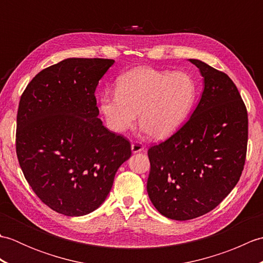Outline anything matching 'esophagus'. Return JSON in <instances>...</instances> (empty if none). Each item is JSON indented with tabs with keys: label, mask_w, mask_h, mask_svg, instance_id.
<instances>
[{
	"label": "esophagus",
	"mask_w": 263,
	"mask_h": 263,
	"mask_svg": "<svg viewBox=\"0 0 263 263\" xmlns=\"http://www.w3.org/2000/svg\"><path fill=\"white\" fill-rule=\"evenodd\" d=\"M131 149H132V153H133V154H137V153L142 152V150L144 149V146H143V144H142L141 142L136 141V142H133V143L131 144Z\"/></svg>",
	"instance_id": "esophagus-1"
}]
</instances>
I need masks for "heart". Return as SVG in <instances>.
<instances>
[{
	"label": "heart",
	"instance_id": "b5f03b06",
	"mask_svg": "<svg viewBox=\"0 0 263 263\" xmlns=\"http://www.w3.org/2000/svg\"><path fill=\"white\" fill-rule=\"evenodd\" d=\"M198 85L186 72L137 68L122 76L116 91L100 98V110L111 131L123 133L136 123L147 135L161 140L180 128L191 113Z\"/></svg>",
	"mask_w": 263,
	"mask_h": 263
}]
</instances>
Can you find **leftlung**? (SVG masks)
<instances>
[{
    "mask_svg": "<svg viewBox=\"0 0 263 263\" xmlns=\"http://www.w3.org/2000/svg\"><path fill=\"white\" fill-rule=\"evenodd\" d=\"M189 61L203 77L200 102L180 130L148 150L150 201L174 220L202 216L231 193L248 146V111L235 83L202 61Z\"/></svg>",
    "mask_w": 263,
    "mask_h": 263,
    "instance_id": "8db88e82",
    "label": "left lung"
}]
</instances>
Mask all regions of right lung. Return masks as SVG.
Wrapping results in <instances>:
<instances>
[{
    "label": "right lung",
    "instance_id": "1",
    "mask_svg": "<svg viewBox=\"0 0 263 263\" xmlns=\"http://www.w3.org/2000/svg\"><path fill=\"white\" fill-rule=\"evenodd\" d=\"M65 59L28 83L16 115L15 148L32 191L54 211L88 215L102 204L131 144L98 119L95 91L114 64Z\"/></svg>",
    "mask_w": 263,
    "mask_h": 263
}]
</instances>
